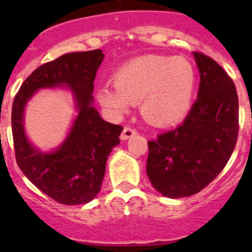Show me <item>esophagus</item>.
I'll list each match as a JSON object with an SVG mask.
<instances>
[{
	"instance_id": "34e87169",
	"label": "esophagus",
	"mask_w": 252,
	"mask_h": 252,
	"mask_svg": "<svg viewBox=\"0 0 252 252\" xmlns=\"http://www.w3.org/2000/svg\"><path fill=\"white\" fill-rule=\"evenodd\" d=\"M136 133H137L136 130H133V128H131V127H128V126H126V127L124 128V131H122V133H121V140L130 139V137L135 136Z\"/></svg>"
}]
</instances>
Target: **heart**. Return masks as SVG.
I'll return each instance as SVG.
<instances>
[{
  "label": "heart",
  "instance_id": "b5f03b06",
  "mask_svg": "<svg viewBox=\"0 0 252 252\" xmlns=\"http://www.w3.org/2000/svg\"><path fill=\"white\" fill-rule=\"evenodd\" d=\"M195 70L186 58L145 55L131 60L115 73V84L98 90L99 104L119 117L139 103L142 119L158 127L186 117L195 88Z\"/></svg>",
  "mask_w": 252,
  "mask_h": 252
}]
</instances>
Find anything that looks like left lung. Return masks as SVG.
<instances>
[{
  "label": "left lung",
  "mask_w": 252,
  "mask_h": 252,
  "mask_svg": "<svg viewBox=\"0 0 252 252\" xmlns=\"http://www.w3.org/2000/svg\"><path fill=\"white\" fill-rule=\"evenodd\" d=\"M199 70L197 101L184 122L148 142L146 174L168 198L201 192L222 171L239 135V97L212 58L193 53Z\"/></svg>",
  "instance_id": "8db88e82"
}]
</instances>
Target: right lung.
I'll use <instances>...</instances> for the list:
<instances>
[{
	"mask_svg": "<svg viewBox=\"0 0 252 252\" xmlns=\"http://www.w3.org/2000/svg\"><path fill=\"white\" fill-rule=\"evenodd\" d=\"M104 55L102 50L68 53L31 73L13 99L15 157L31 183L58 203H88L101 190L106 161L124 127L101 119L93 106V82ZM66 86L78 115L62 145L50 153L31 145L23 126L25 106L41 88Z\"/></svg>",
	"mask_w": 252,
	"mask_h": 252,
	"instance_id": "1",
	"label": "right lung"
}]
</instances>
